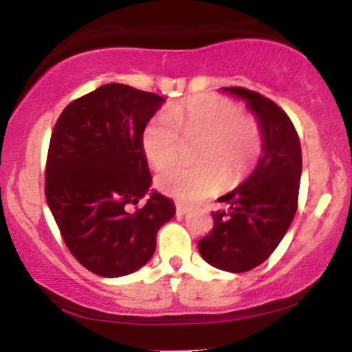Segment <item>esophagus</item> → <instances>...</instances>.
Segmentation results:
<instances>
[{
  "mask_svg": "<svg viewBox=\"0 0 352 352\" xmlns=\"http://www.w3.org/2000/svg\"><path fill=\"white\" fill-rule=\"evenodd\" d=\"M175 212L179 213V215H185V213L188 212V207L184 204H175Z\"/></svg>",
  "mask_w": 352,
  "mask_h": 352,
  "instance_id": "34e87169",
  "label": "esophagus"
}]
</instances>
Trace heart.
<instances>
[{"label":"heart","mask_w":352,"mask_h":352,"mask_svg":"<svg viewBox=\"0 0 352 352\" xmlns=\"http://www.w3.org/2000/svg\"><path fill=\"white\" fill-rule=\"evenodd\" d=\"M180 135L200 139L193 151V160L199 164L167 168L157 177V187L182 201L205 199L223 184H240L263 151L258 120L243 114L236 102L215 94L190 98L175 104L170 116L159 114L148 120L142 148L152 167L164 168L179 159Z\"/></svg>","instance_id":"obj_1"}]
</instances>
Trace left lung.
I'll use <instances>...</instances> for the list:
<instances>
[{
  "label": "left lung",
  "mask_w": 352,
  "mask_h": 352,
  "mask_svg": "<svg viewBox=\"0 0 352 352\" xmlns=\"http://www.w3.org/2000/svg\"><path fill=\"white\" fill-rule=\"evenodd\" d=\"M256 114L263 132V157L243 185L218 199L227 212H213V228L199 241L204 260L218 270L245 273L272 256L298 210L301 144L283 109L260 92L225 87Z\"/></svg>",
  "instance_id": "8db88e82"
}]
</instances>
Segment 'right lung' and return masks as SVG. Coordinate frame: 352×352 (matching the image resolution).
Returning a JSON list of instances; mask_svg holds the SVG:
<instances>
[{
    "mask_svg": "<svg viewBox=\"0 0 352 352\" xmlns=\"http://www.w3.org/2000/svg\"><path fill=\"white\" fill-rule=\"evenodd\" d=\"M164 99L106 84L67 104L46 159V201L72 256L104 278L125 276L155 252L159 228L175 215L152 192L142 132Z\"/></svg>",
    "mask_w": 352,
    "mask_h": 352,
    "instance_id": "add662e5",
    "label": "right lung"
}]
</instances>
